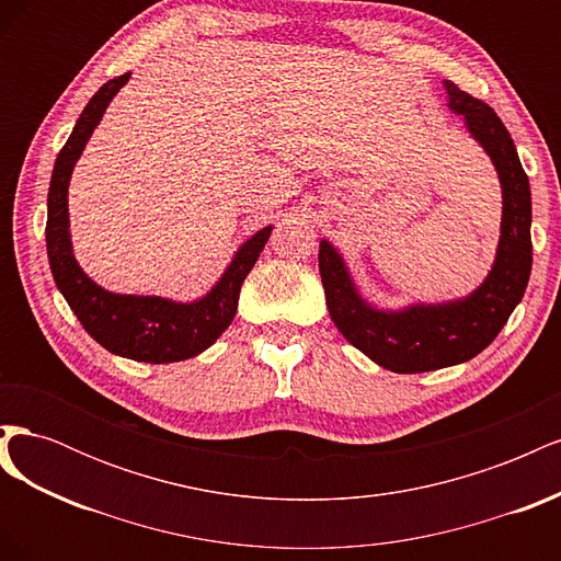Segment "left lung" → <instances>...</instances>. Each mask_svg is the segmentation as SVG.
<instances>
[{
  "mask_svg": "<svg viewBox=\"0 0 561 561\" xmlns=\"http://www.w3.org/2000/svg\"><path fill=\"white\" fill-rule=\"evenodd\" d=\"M445 89L449 107L463 114L470 135L494 161L503 186L501 241L486 280L466 299L379 311L355 293L342 254L328 241H320L318 252L320 278L336 330L367 358L398 375L474 358L503 330L531 274V192L511 133L482 100L451 81H445Z\"/></svg>",
  "mask_w": 561,
  "mask_h": 561,
  "instance_id": "left-lung-1",
  "label": "left lung"
}]
</instances>
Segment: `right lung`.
Segmentation results:
<instances>
[{
    "mask_svg": "<svg viewBox=\"0 0 561 561\" xmlns=\"http://www.w3.org/2000/svg\"><path fill=\"white\" fill-rule=\"evenodd\" d=\"M130 72L114 77L100 87V91L89 100V105L83 107L72 135L60 149L48 186L46 252L58 290L70 304L83 330L100 346L140 363H178L206 351L231 325L236 307H239L241 285L264 250L271 227H264L245 241L213 290L192 304H178L161 297L114 295L83 274L70 243L67 184H70L72 168L87 147L93 128L100 124L110 100L124 87Z\"/></svg>",
    "mask_w": 561,
    "mask_h": 561,
    "instance_id": "1",
    "label": "right lung"
}]
</instances>
